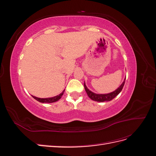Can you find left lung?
<instances>
[{
    "instance_id": "obj_1",
    "label": "left lung",
    "mask_w": 156,
    "mask_h": 156,
    "mask_svg": "<svg viewBox=\"0 0 156 156\" xmlns=\"http://www.w3.org/2000/svg\"><path fill=\"white\" fill-rule=\"evenodd\" d=\"M125 80L126 78L124 79V81L123 83H122L121 85L116 90H115V91H113L111 93L108 94H96L94 93L92 91L90 90L87 88L85 84V82L84 83V89H85L86 92L87 94V95L88 97L91 99V100L96 101H99V102H104V101H108L112 100V99H114L117 95H119V94L122 91V88L124 87V83H125Z\"/></svg>"
}]
</instances>
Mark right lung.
<instances>
[{
    "instance_id": "right-lung-1",
    "label": "right lung",
    "mask_w": 156,
    "mask_h": 156,
    "mask_svg": "<svg viewBox=\"0 0 156 156\" xmlns=\"http://www.w3.org/2000/svg\"><path fill=\"white\" fill-rule=\"evenodd\" d=\"M64 91H65V90H64L62 91V92L60 93L59 95L54 96V97H52V98H40L35 97L34 96H32L34 98L35 100H36L37 101L41 102V103H53V102H55V101H58L60 100V99L61 98V97H62V95L64 94Z\"/></svg>"
}]
</instances>
